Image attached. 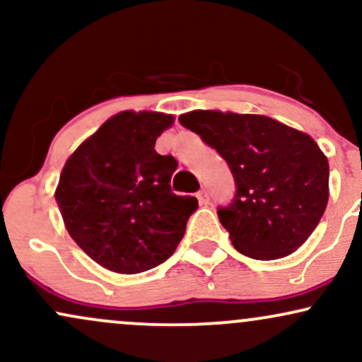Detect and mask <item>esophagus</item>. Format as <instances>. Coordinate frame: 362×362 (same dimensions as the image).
<instances>
[{"label":"esophagus","instance_id":"34e87169","mask_svg":"<svg viewBox=\"0 0 362 362\" xmlns=\"http://www.w3.org/2000/svg\"><path fill=\"white\" fill-rule=\"evenodd\" d=\"M195 197H197L199 204H201V206H207V204H209V195H207L206 190H199V192L195 194Z\"/></svg>","mask_w":362,"mask_h":362}]
</instances>
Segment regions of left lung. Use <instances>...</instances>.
<instances>
[{
    "mask_svg": "<svg viewBox=\"0 0 362 362\" xmlns=\"http://www.w3.org/2000/svg\"><path fill=\"white\" fill-rule=\"evenodd\" d=\"M178 120L230 165L236 195L218 216L236 250L257 260L296 252L330 194L328 160L315 139L260 114L192 110Z\"/></svg>",
    "mask_w": 362,
    "mask_h": 362,
    "instance_id": "left-lung-1",
    "label": "left lung"
}]
</instances>
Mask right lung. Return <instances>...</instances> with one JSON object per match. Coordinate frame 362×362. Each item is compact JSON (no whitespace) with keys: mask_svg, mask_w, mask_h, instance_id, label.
<instances>
[{"mask_svg":"<svg viewBox=\"0 0 362 362\" xmlns=\"http://www.w3.org/2000/svg\"><path fill=\"white\" fill-rule=\"evenodd\" d=\"M172 114L124 110L71 153L56 187L71 238L91 260L117 274H139L175 252L197 199L172 192L173 156L155 149Z\"/></svg>","mask_w":362,"mask_h":362,"instance_id":"obj_1","label":"right lung"}]
</instances>
